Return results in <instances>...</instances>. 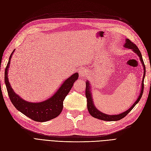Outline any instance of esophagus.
Segmentation results:
<instances>
[{"instance_id":"obj_1","label":"esophagus","mask_w":151,"mask_h":151,"mask_svg":"<svg viewBox=\"0 0 151 151\" xmlns=\"http://www.w3.org/2000/svg\"><path fill=\"white\" fill-rule=\"evenodd\" d=\"M87 75V72L86 69H84V68H82L79 70V76L81 77V78H83L86 76Z\"/></svg>"}]
</instances>
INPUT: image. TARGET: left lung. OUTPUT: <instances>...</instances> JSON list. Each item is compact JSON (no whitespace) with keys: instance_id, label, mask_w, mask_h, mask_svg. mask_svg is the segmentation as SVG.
Masks as SVG:
<instances>
[{"instance_id":"1","label":"left lung","mask_w":151,"mask_h":151,"mask_svg":"<svg viewBox=\"0 0 151 151\" xmlns=\"http://www.w3.org/2000/svg\"><path fill=\"white\" fill-rule=\"evenodd\" d=\"M124 47L125 48H129V49H132L133 51L138 55V56L139 57L140 61L142 63L143 67H144V76H143V79H142V89L140 91V93L139 96L138 98V99H137V101L134 103V104L128 109V110L125 111V112H123L121 114H119V115H106V114H104L101 111H99L98 109H96L94 106L93 101V99H92V96H91V88L89 86V83L88 81H87L86 83V96L87 98V106H88V109L89 111V113H90V115L96 118H98V119L101 120H104V121H118L120 120L121 119H122L123 118H124L125 116H126L132 110V109L134 108V106L135 105L139 103V101H140V98H142V96L143 92H144V77H145V67L144 65V63L142 59V54L140 53V51L139 50V49L138 48V47H137V45L135 44H134L133 42H132V41L130 40L129 39H127L126 40V43L124 45Z\"/></svg>"}]
</instances>
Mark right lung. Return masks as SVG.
Segmentation results:
<instances>
[{
    "instance_id": "right-lung-1",
    "label": "right lung",
    "mask_w": 151,
    "mask_h": 151,
    "mask_svg": "<svg viewBox=\"0 0 151 151\" xmlns=\"http://www.w3.org/2000/svg\"><path fill=\"white\" fill-rule=\"evenodd\" d=\"M14 52V50L11 54L4 75L8 95L12 103L17 110L36 122H45L56 118L61 113L63 109V101L70 91L74 82L78 79L79 74L76 72V74L68 77L63 82L55 94L48 99L41 103L27 102L14 92L8 80L7 71Z\"/></svg>"
}]
</instances>
